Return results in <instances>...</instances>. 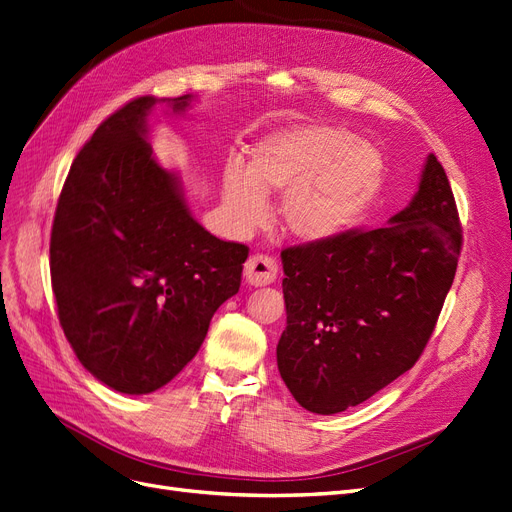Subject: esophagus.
Masks as SVG:
<instances>
[{
	"label": "esophagus",
	"instance_id": "obj_1",
	"mask_svg": "<svg viewBox=\"0 0 512 512\" xmlns=\"http://www.w3.org/2000/svg\"><path fill=\"white\" fill-rule=\"evenodd\" d=\"M278 276V263L270 255H253L244 263V278L253 287L272 285Z\"/></svg>",
	"mask_w": 512,
	"mask_h": 512
}]
</instances>
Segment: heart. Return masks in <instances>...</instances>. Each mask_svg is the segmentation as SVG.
I'll return each instance as SVG.
<instances>
[{
    "label": "heart",
    "instance_id": "b5f03b06",
    "mask_svg": "<svg viewBox=\"0 0 512 512\" xmlns=\"http://www.w3.org/2000/svg\"><path fill=\"white\" fill-rule=\"evenodd\" d=\"M380 149L342 126L308 124L263 139L246 170H223V200L234 219L253 227L266 219V194L287 192L280 206L287 232L304 242L342 234L361 217L384 183Z\"/></svg>",
    "mask_w": 512,
    "mask_h": 512
}]
</instances>
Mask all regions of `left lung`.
Listing matches in <instances>:
<instances>
[{
	"label": "left lung",
	"mask_w": 512,
	"mask_h": 512,
	"mask_svg": "<svg viewBox=\"0 0 512 512\" xmlns=\"http://www.w3.org/2000/svg\"><path fill=\"white\" fill-rule=\"evenodd\" d=\"M462 225L445 168L428 156L418 194L386 227L282 251V382L320 415L361 405L422 356L456 276Z\"/></svg>",
	"instance_id": "left-lung-1"
}]
</instances>
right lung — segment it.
<instances>
[{"label":"right lung","instance_id":"obj_1","mask_svg":"<svg viewBox=\"0 0 512 512\" xmlns=\"http://www.w3.org/2000/svg\"><path fill=\"white\" fill-rule=\"evenodd\" d=\"M189 101L137 97L111 113L75 156L54 213L61 327L80 363L124 394L154 392L192 361L249 257L192 217L145 141L154 105L183 113Z\"/></svg>","mask_w":512,"mask_h":512}]
</instances>
